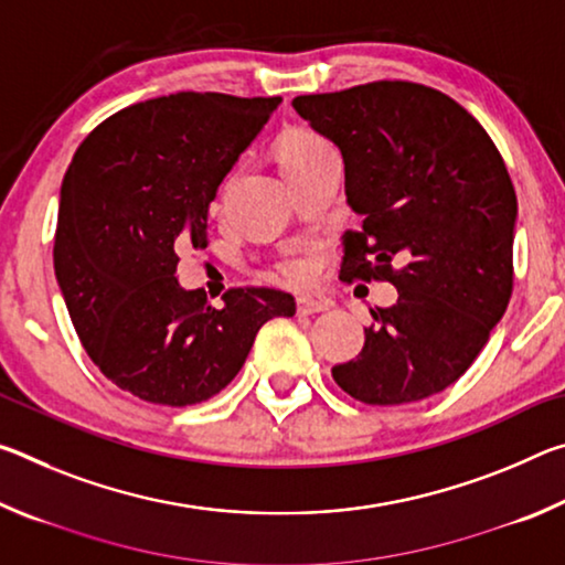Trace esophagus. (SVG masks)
I'll return each instance as SVG.
<instances>
[{
    "instance_id": "34e87169",
    "label": "esophagus",
    "mask_w": 565,
    "mask_h": 565,
    "mask_svg": "<svg viewBox=\"0 0 565 565\" xmlns=\"http://www.w3.org/2000/svg\"><path fill=\"white\" fill-rule=\"evenodd\" d=\"M296 309H299L301 317H311V313L329 311L331 309V301L319 299V296H301V299L296 301Z\"/></svg>"
}]
</instances>
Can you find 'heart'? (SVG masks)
I'll list each match as a JSON object with an SVG mask.
<instances>
[{
	"label": "heart",
	"instance_id": "1",
	"mask_svg": "<svg viewBox=\"0 0 565 565\" xmlns=\"http://www.w3.org/2000/svg\"><path fill=\"white\" fill-rule=\"evenodd\" d=\"M321 149H331V147L319 137V134L306 131V129H296L284 139V147L279 151V161H289V159L301 157V154H313V151H321ZM281 274L291 281H306V279H309V262H306V259H286L281 264Z\"/></svg>",
	"mask_w": 565,
	"mask_h": 565
}]
</instances>
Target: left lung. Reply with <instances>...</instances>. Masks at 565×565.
<instances>
[{"label": "left lung", "mask_w": 565, "mask_h": 565, "mask_svg": "<svg viewBox=\"0 0 565 565\" xmlns=\"http://www.w3.org/2000/svg\"><path fill=\"white\" fill-rule=\"evenodd\" d=\"M291 104L339 147L347 204L363 218L343 236L341 279L398 291L394 306L371 309L361 356L331 376L371 406L434 396L471 366L511 299L519 202L499 149L461 104L424 84L374 82Z\"/></svg>", "instance_id": "8db88e82"}]
</instances>
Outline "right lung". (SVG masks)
Wrapping results in <instances>:
<instances>
[{"label": "right lung", "instance_id": "obj_1", "mask_svg": "<svg viewBox=\"0 0 565 565\" xmlns=\"http://www.w3.org/2000/svg\"><path fill=\"white\" fill-rule=\"evenodd\" d=\"M281 97L179 92L102 121L66 169L54 274L76 333L111 384L191 406L232 384L291 294L232 289L224 306L177 279V246L206 242L209 204Z\"/></svg>", "mask_w": 565, "mask_h": 565}]
</instances>
